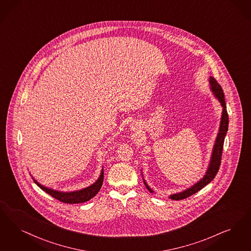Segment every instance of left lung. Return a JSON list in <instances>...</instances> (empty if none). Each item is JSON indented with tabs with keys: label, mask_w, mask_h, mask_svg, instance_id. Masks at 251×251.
<instances>
[{
	"label": "left lung",
	"mask_w": 251,
	"mask_h": 251,
	"mask_svg": "<svg viewBox=\"0 0 251 251\" xmlns=\"http://www.w3.org/2000/svg\"><path fill=\"white\" fill-rule=\"evenodd\" d=\"M209 83H210L211 90L213 91L215 97L221 102V106H222V115H221L220 130H219V133L216 138V142H215L213 151H212L209 166L207 168L206 174L203 176V177L200 181H198L193 186H191V188H189L185 191L171 195L170 199L172 200H183V199L188 198L192 194L201 190L203 187H205L207 184H209L211 181L214 179V177L218 174L220 166H221L223 144H224V139H225V136H226V133L228 130V126H229V116H228L227 109H226L224 93H223V90H222L221 85L212 76H210V78H209ZM144 183H145L147 189L151 192H153V191L149 187V185L146 183V181L144 180Z\"/></svg>",
	"instance_id": "1"
}]
</instances>
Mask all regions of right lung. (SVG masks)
<instances>
[{
  "label": "right lung",
  "mask_w": 251,
  "mask_h": 251,
  "mask_svg": "<svg viewBox=\"0 0 251 251\" xmlns=\"http://www.w3.org/2000/svg\"><path fill=\"white\" fill-rule=\"evenodd\" d=\"M33 181L37 186L42 189L43 191H46L49 193L53 198L60 201L65 203H80L87 201H90L91 198H93L101 188L102 182H103V168L100 172L99 178L96 180L95 183L90 185V187L85 188L83 190L76 191H71V192H62V191H54L52 189H49L43 185L39 184L37 181L33 178Z\"/></svg>",
  "instance_id": "add662e5"
}]
</instances>
